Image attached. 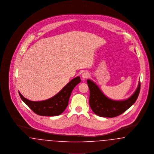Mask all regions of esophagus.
Instances as JSON below:
<instances>
[{"mask_svg": "<svg viewBox=\"0 0 154 154\" xmlns=\"http://www.w3.org/2000/svg\"><path fill=\"white\" fill-rule=\"evenodd\" d=\"M89 74L88 72H84V73H82V74H81L82 78L83 79H85L88 78V77H89Z\"/></svg>", "mask_w": 154, "mask_h": 154, "instance_id": "esophagus-1", "label": "esophagus"}]
</instances>
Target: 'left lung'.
<instances>
[{
	"label": "left lung",
	"instance_id": "obj_1",
	"mask_svg": "<svg viewBox=\"0 0 154 154\" xmlns=\"http://www.w3.org/2000/svg\"><path fill=\"white\" fill-rule=\"evenodd\" d=\"M89 88V106L93 112L102 117L112 118L121 115L130 108L139 95L140 82L137 88L129 97L125 100H115L107 97L93 81L87 80Z\"/></svg>",
	"mask_w": 154,
	"mask_h": 154
}]
</instances>
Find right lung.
I'll return each mask as SVG.
<instances>
[{
    "label": "right lung",
    "mask_w": 154,
    "mask_h": 154,
    "mask_svg": "<svg viewBox=\"0 0 154 154\" xmlns=\"http://www.w3.org/2000/svg\"><path fill=\"white\" fill-rule=\"evenodd\" d=\"M81 82L80 77H76L51 98L42 101H31L24 97L19 92L23 102L37 115L42 116H57L66 109L69 97L74 88Z\"/></svg>",
    "instance_id": "right-lung-1"
}]
</instances>
